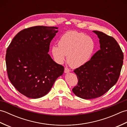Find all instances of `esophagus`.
Segmentation results:
<instances>
[{
    "mask_svg": "<svg viewBox=\"0 0 127 127\" xmlns=\"http://www.w3.org/2000/svg\"><path fill=\"white\" fill-rule=\"evenodd\" d=\"M70 71V69H68V68H65V69H64V72H65V73H68Z\"/></svg>",
    "mask_w": 127,
    "mask_h": 127,
    "instance_id": "34e87169",
    "label": "esophagus"
}]
</instances>
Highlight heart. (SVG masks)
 <instances>
[{"mask_svg": "<svg viewBox=\"0 0 127 127\" xmlns=\"http://www.w3.org/2000/svg\"><path fill=\"white\" fill-rule=\"evenodd\" d=\"M95 48V43L91 37L83 33L69 31L61 36L58 46H52L51 52L57 63H63L67 56L69 65L77 68L88 63Z\"/></svg>", "mask_w": 127, "mask_h": 127, "instance_id": "obj_1", "label": "heart"}]
</instances>
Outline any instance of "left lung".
Returning a JSON list of instances; mask_svg holds the SVG:
<instances>
[{"mask_svg":"<svg viewBox=\"0 0 127 127\" xmlns=\"http://www.w3.org/2000/svg\"><path fill=\"white\" fill-rule=\"evenodd\" d=\"M99 39L100 49L85 65L74 71L77 85L72 89L76 96L84 99L101 96L117 82L123 62V53L114 37L93 31Z\"/></svg>","mask_w":127,"mask_h":127,"instance_id":"left-lung-1","label":"left lung"}]
</instances>
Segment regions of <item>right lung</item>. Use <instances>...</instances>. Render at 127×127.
Masks as SVG:
<instances>
[{
    "instance_id": "obj_1",
    "label": "right lung",
    "mask_w": 127,
    "mask_h": 127,
    "mask_svg": "<svg viewBox=\"0 0 127 127\" xmlns=\"http://www.w3.org/2000/svg\"><path fill=\"white\" fill-rule=\"evenodd\" d=\"M57 27L35 26L20 31L6 50L8 77L19 92L32 99L47 94L64 67L53 61L48 52Z\"/></svg>"
}]
</instances>
